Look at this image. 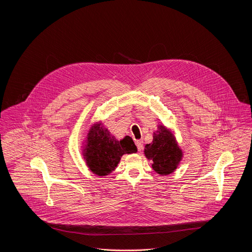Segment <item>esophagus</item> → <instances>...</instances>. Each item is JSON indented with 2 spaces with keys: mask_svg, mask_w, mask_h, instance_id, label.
<instances>
[{
  "mask_svg": "<svg viewBox=\"0 0 252 252\" xmlns=\"http://www.w3.org/2000/svg\"><path fill=\"white\" fill-rule=\"evenodd\" d=\"M135 145L137 146L138 151H141L143 149V142L141 140H135Z\"/></svg>",
  "mask_w": 252,
  "mask_h": 252,
  "instance_id": "1",
  "label": "esophagus"
}]
</instances>
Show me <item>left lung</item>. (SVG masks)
Wrapping results in <instances>:
<instances>
[{
  "label": "left lung",
  "mask_w": 252,
  "mask_h": 252,
  "mask_svg": "<svg viewBox=\"0 0 252 252\" xmlns=\"http://www.w3.org/2000/svg\"><path fill=\"white\" fill-rule=\"evenodd\" d=\"M144 154L151 160L153 170L160 175L173 173L183 157L174 134L163 125H159L153 133L152 142L145 145Z\"/></svg>",
  "instance_id": "1"
}]
</instances>
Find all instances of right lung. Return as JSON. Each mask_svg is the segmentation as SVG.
I'll return each instance as SVG.
<instances>
[{
    "label": "right lung",
    "instance_id": "add662e5",
    "mask_svg": "<svg viewBox=\"0 0 252 252\" xmlns=\"http://www.w3.org/2000/svg\"><path fill=\"white\" fill-rule=\"evenodd\" d=\"M137 148L130 136L118 140L102 124L94 125L83 149L84 159L89 169L98 176L112 173L124 154L136 152Z\"/></svg>",
    "mask_w": 252,
    "mask_h": 252
}]
</instances>
